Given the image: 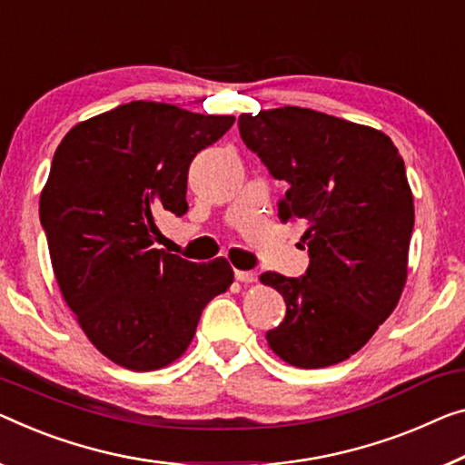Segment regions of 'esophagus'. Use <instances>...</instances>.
Returning <instances> with one entry per match:
<instances>
[{"instance_id":"1","label":"esophagus","mask_w":465,"mask_h":465,"mask_svg":"<svg viewBox=\"0 0 465 465\" xmlns=\"http://www.w3.org/2000/svg\"><path fill=\"white\" fill-rule=\"evenodd\" d=\"M235 280L244 282V283H254L256 280H259V273H256V272H240V269H235Z\"/></svg>"}]
</instances>
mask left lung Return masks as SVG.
<instances>
[{"instance_id": "left-lung-1", "label": "left lung", "mask_w": 465, "mask_h": 465, "mask_svg": "<svg viewBox=\"0 0 465 465\" xmlns=\"http://www.w3.org/2000/svg\"><path fill=\"white\" fill-rule=\"evenodd\" d=\"M240 137L288 183L282 221H301L309 267L261 282L286 301L267 331L277 357L304 370L341 363L397 307L407 280L413 196L391 137L311 108L242 114Z\"/></svg>"}]
</instances>
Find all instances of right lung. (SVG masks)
<instances>
[{
	"label": "right lung",
	"mask_w": 465,
	"mask_h": 465,
	"mask_svg": "<svg viewBox=\"0 0 465 465\" xmlns=\"http://www.w3.org/2000/svg\"><path fill=\"white\" fill-rule=\"evenodd\" d=\"M163 102H129L83 121L55 150L39 217L60 292L102 355L134 371L188 349L203 309L225 292V259L158 251L156 217L188 211L193 156L233 124Z\"/></svg>",
	"instance_id": "obj_1"
}]
</instances>
